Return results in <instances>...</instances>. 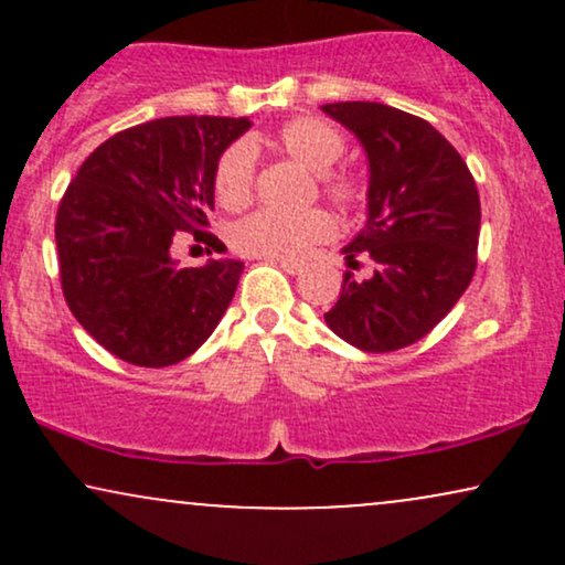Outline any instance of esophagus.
Returning a JSON list of instances; mask_svg holds the SVG:
<instances>
[{
	"instance_id": "esophagus-1",
	"label": "esophagus",
	"mask_w": 565,
	"mask_h": 565,
	"mask_svg": "<svg viewBox=\"0 0 565 565\" xmlns=\"http://www.w3.org/2000/svg\"><path fill=\"white\" fill-rule=\"evenodd\" d=\"M270 263H276L278 268H284V270H287L289 276H297V274H302V268H305V265H302V263H297V260H270Z\"/></svg>"
}]
</instances>
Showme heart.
Listing matches in <instances>:
<instances>
[{
	"label": "heart",
	"mask_w": 565,
	"mask_h": 565,
	"mask_svg": "<svg viewBox=\"0 0 565 565\" xmlns=\"http://www.w3.org/2000/svg\"><path fill=\"white\" fill-rule=\"evenodd\" d=\"M276 142L291 159L300 161L313 174H327L345 153V140L329 121L319 116H297L276 132ZM252 178H255V153L249 142H233L215 167V196L223 206L236 210L249 201ZM323 188L340 204L359 199L353 183L342 178H327ZM334 220L323 210L284 215V212L260 210L231 225V246L246 257L268 260H295L308 255L316 244L334 236Z\"/></svg>",
	"instance_id": "heart-1"
}]
</instances>
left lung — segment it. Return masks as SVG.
I'll return each mask as SVG.
<instances>
[{
  "mask_svg": "<svg viewBox=\"0 0 565 565\" xmlns=\"http://www.w3.org/2000/svg\"><path fill=\"white\" fill-rule=\"evenodd\" d=\"M369 164L366 223L342 246L340 300L323 321L348 345L391 353L423 340L476 274L481 199L457 148L436 127L385 103H327ZM364 259L366 279L352 270Z\"/></svg>",
  "mask_w": 565,
  "mask_h": 565,
  "instance_id": "8db88e82",
  "label": "left lung"
}]
</instances>
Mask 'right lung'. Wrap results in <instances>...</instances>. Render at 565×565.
<instances>
[{"mask_svg": "<svg viewBox=\"0 0 565 565\" xmlns=\"http://www.w3.org/2000/svg\"><path fill=\"white\" fill-rule=\"evenodd\" d=\"M252 121L167 116L116 132L71 180L55 217L61 284L74 319L108 353L161 369L188 359L228 310L242 260L183 268L172 242L191 233L206 255L215 167Z\"/></svg>", "mask_w": 565, "mask_h": 565, "instance_id": "obj_1", "label": "right lung"}]
</instances>
